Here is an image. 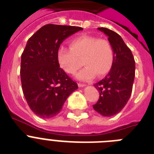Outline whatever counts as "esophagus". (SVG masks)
<instances>
[{
	"instance_id": "1",
	"label": "esophagus",
	"mask_w": 154,
	"mask_h": 154,
	"mask_svg": "<svg viewBox=\"0 0 154 154\" xmlns=\"http://www.w3.org/2000/svg\"><path fill=\"white\" fill-rule=\"evenodd\" d=\"M78 86L81 87V88H82V87H85V84H83V83H78Z\"/></svg>"
}]
</instances>
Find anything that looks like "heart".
Returning <instances> with one entry per match:
<instances>
[{
  "instance_id": "obj_1",
  "label": "heart",
  "mask_w": 154,
  "mask_h": 154,
  "mask_svg": "<svg viewBox=\"0 0 154 154\" xmlns=\"http://www.w3.org/2000/svg\"><path fill=\"white\" fill-rule=\"evenodd\" d=\"M83 64L85 67L77 77L82 81L103 77L109 72L114 60L112 45L106 39L83 35L70 42V48L60 46L57 50L60 67L69 74H74Z\"/></svg>"
}]
</instances>
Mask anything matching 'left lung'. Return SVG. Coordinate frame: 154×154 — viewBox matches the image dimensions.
I'll return each instance as SVG.
<instances>
[{"label": "left lung", "instance_id": "left-lung-1", "mask_svg": "<svg viewBox=\"0 0 154 154\" xmlns=\"http://www.w3.org/2000/svg\"><path fill=\"white\" fill-rule=\"evenodd\" d=\"M112 45L114 60L106 77L94 85L100 93L94 109L104 117H111L122 111L131 96L135 77V60L129 48L119 34L107 28H98Z\"/></svg>", "mask_w": 154, "mask_h": 154}]
</instances>
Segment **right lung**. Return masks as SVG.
Returning <instances> with one entry per match:
<instances>
[{
	"instance_id": "1",
	"label": "right lung",
	"mask_w": 154,
	"mask_h": 154,
	"mask_svg": "<svg viewBox=\"0 0 154 154\" xmlns=\"http://www.w3.org/2000/svg\"><path fill=\"white\" fill-rule=\"evenodd\" d=\"M83 29L49 24L28 40L20 63L24 96L32 112L42 118H51L60 112L68 97L78 88L57 61L60 44Z\"/></svg>"
}]
</instances>
